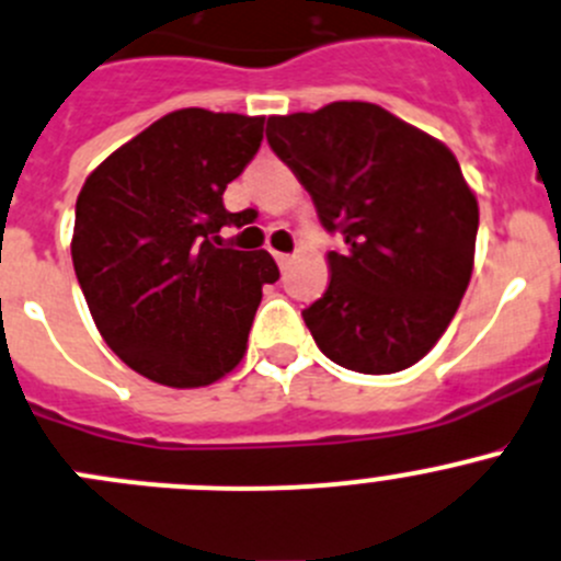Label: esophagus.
<instances>
[{"mask_svg": "<svg viewBox=\"0 0 561 561\" xmlns=\"http://www.w3.org/2000/svg\"><path fill=\"white\" fill-rule=\"evenodd\" d=\"M274 260L279 263V268H287V265L293 263V254H285V252H274Z\"/></svg>", "mask_w": 561, "mask_h": 561, "instance_id": "esophagus-1", "label": "esophagus"}]
</instances>
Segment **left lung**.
Listing matches in <instances>:
<instances>
[{
	"label": "left lung",
	"mask_w": 561,
	"mask_h": 561,
	"mask_svg": "<svg viewBox=\"0 0 561 561\" xmlns=\"http://www.w3.org/2000/svg\"><path fill=\"white\" fill-rule=\"evenodd\" d=\"M265 136L320 225L345 238L323 298L301 312L318 347L364 375L416 364L474 268L480 208L453 150L364 101L268 117Z\"/></svg>",
	"instance_id": "obj_1"
}]
</instances>
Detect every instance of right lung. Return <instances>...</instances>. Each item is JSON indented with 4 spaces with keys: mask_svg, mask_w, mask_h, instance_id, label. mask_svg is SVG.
<instances>
[{
    "mask_svg": "<svg viewBox=\"0 0 561 561\" xmlns=\"http://www.w3.org/2000/svg\"><path fill=\"white\" fill-rule=\"evenodd\" d=\"M265 117L178 108L90 172L76 199L70 254L106 345L145 378L194 389L247 353L263 285L279 279L265 249L225 247V208L263 142Z\"/></svg>",
    "mask_w": 561,
    "mask_h": 561,
    "instance_id": "add662e5",
    "label": "right lung"
}]
</instances>
